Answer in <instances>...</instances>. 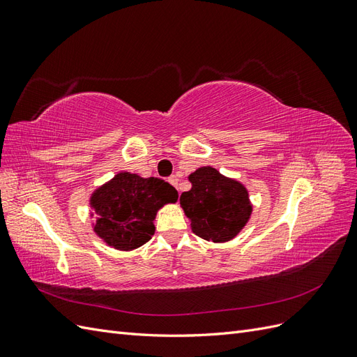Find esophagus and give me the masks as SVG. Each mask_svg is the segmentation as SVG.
<instances>
[{"instance_id": "1", "label": "esophagus", "mask_w": 357, "mask_h": 357, "mask_svg": "<svg viewBox=\"0 0 357 357\" xmlns=\"http://www.w3.org/2000/svg\"><path fill=\"white\" fill-rule=\"evenodd\" d=\"M168 181H169V183H171V185H172V186H174L176 189H178V178H177L176 176H171V177L168 178Z\"/></svg>"}]
</instances>
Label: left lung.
<instances>
[{
  "label": "left lung",
  "instance_id": "8db88e82",
  "mask_svg": "<svg viewBox=\"0 0 357 357\" xmlns=\"http://www.w3.org/2000/svg\"><path fill=\"white\" fill-rule=\"evenodd\" d=\"M189 180L192 189L181 193L180 204L190 219L192 231L207 241L232 240L252 213L245 188L211 167L197 169Z\"/></svg>",
  "mask_w": 357,
  "mask_h": 357
}]
</instances>
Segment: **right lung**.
Here are the masks:
<instances>
[{
	"label": "right lung",
	"instance_id": "obj_1",
	"mask_svg": "<svg viewBox=\"0 0 357 357\" xmlns=\"http://www.w3.org/2000/svg\"><path fill=\"white\" fill-rule=\"evenodd\" d=\"M177 198V190L164 180L119 172L92 195L95 232L119 250H132L152 238L156 211Z\"/></svg>",
	"mask_w": 357,
	"mask_h": 357
}]
</instances>
